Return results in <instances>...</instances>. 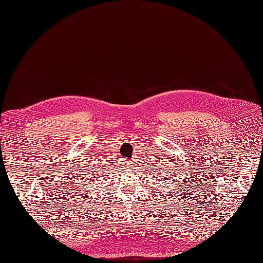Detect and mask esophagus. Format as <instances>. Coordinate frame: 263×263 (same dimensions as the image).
Listing matches in <instances>:
<instances>
[{
  "instance_id": "esophagus-1",
  "label": "esophagus",
  "mask_w": 263,
  "mask_h": 263,
  "mask_svg": "<svg viewBox=\"0 0 263 263\" xmlns=\"http://www.w3.org/2000/svg\"><path fill=\"white\" fill-rule=\"evenodd\" d=\"M122 164H124V165H129L130 163H122Z\"/></svg>"
}]
</instances>
